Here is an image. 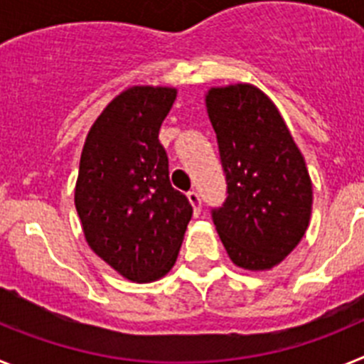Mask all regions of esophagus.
I'll use <instances>...</instances> for the list:
<instances>
[{"label": "esophagus", "mask_w": 364, "mask_h": 364, "mask_svg": "<svg viewBox=\"0 0 364 364\" xmlns=\"http://www.w3.org/2000/svg\"><path fill=\"white\" fill-rule=\"evenodd\" d=\"M188 200H189V204L193 205V210H195V213H198V211H200V205H202L200 195H198L197 191H189L188 193Z\"/></svg>", "instance_id": "obj_1"}]
</instances>
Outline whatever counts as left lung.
Masks as SVG:
<instances>
[{
  "label": "left lung",
  "mask_w": 364,
  "mask_h": 364,
  "mask_svg": "<svg viewBox=\"0 0 364 364\" xmlns=\"http://www.w3.org/2000/svg\"><path fill=\"white\" fill-rule=\"evenodd\" d=\"M226 200L211 218L235 264L269 269L294 250L311 215L306 164L272 100L247 83L211 89Z\"/></svg>",
  "instance_id": "left-lung-1"
}]
</instances>
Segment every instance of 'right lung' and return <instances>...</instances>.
Wrapping results in <instances>:
<instances>
[{
  "label": "right lung",
  "instance_id": "obj_1",
  "mask_svg": "<svg viewBox=\"0 0 364 364\" xmlns=\"http://www.w3.org/2000/svg\"><path fill=\"white\" fill-rule=\"evenodd\" d=\"M176 98L169 87H131L87 134L76 211L92 252L129 281L147 282L175 264L193 208L169 182L159 131Z\"/></svg>",
  "mask_w": 364,
  "mask_h": 364
}]
</instances>
